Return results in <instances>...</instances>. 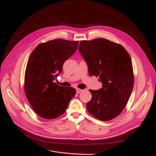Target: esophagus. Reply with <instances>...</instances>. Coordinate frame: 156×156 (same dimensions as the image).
I'll return each instance as SVG.
<instances>
[{"label": "esophagus", "instance_id": "34e87169", "mask_svg": "<svg viewBox=\"0 0 156 156\" xmlns=\"http://www.w3.org/2000/svg\"><path fill=\"white\" fill-rule=\"evenodd\" d=\"M82 91H83V90H81V89H79V88H77V89H76V93H80V92H82Z\"/></svg>", "mask_w": 156, "mask_h": 156}]
</instances>
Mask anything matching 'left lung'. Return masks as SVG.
Returning <instances> with one entry per match:
<instances>
[{
	"label": "left lung",
	"instance_id": "1",
	"mask_svg": "<svg viewBox=\"0 0 156 156\" xmlns=\"http://www.w3.org/2000/svg\"><path fill=\"white\" fill-rule=\"evenodd\" d=\"M79 51L86 62L90 76H99L103 87L91 90L88 112L101 121L121 114L134 85L131 57L122 45L104 38L80 42Z\"/></svg>",
	"mask_w": 156,
	"mask_h": 156
}]
</instances>
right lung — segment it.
<instances>
[{
    "label": "right lung",
    "mask_w": 156,
    "mask_h": 156,
    "mask_svg": "<svg viewBox=\"0 0 156 156\" xmlns=\"http://www.w3.org/2000/svg\"><path fill=\"white\" fill-rule=\"evenodd\" d=\"M78 41L55 39L40 44L31 53L25 73V93L40 116L51 119L63 114L76 94L73 87L53 82L64 62L76 51Z\"/></svg>",
    "instance_id": "right-lung-1"
}]
</instances>
